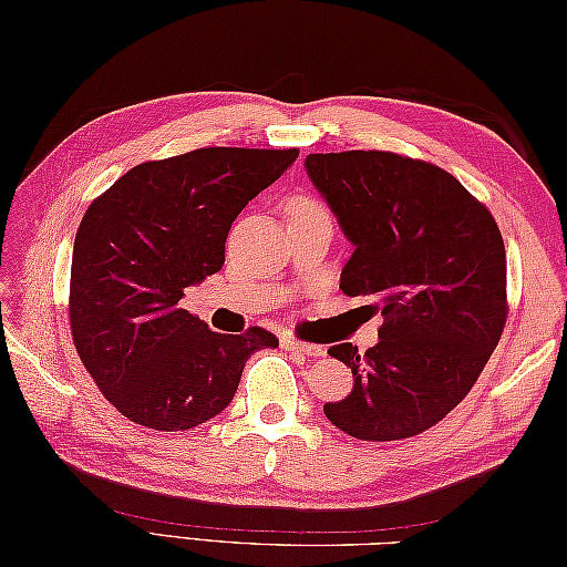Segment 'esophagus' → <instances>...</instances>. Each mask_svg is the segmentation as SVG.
Instances as JSON below:
<instances>
[{
  "mask_svg": "<svg viewBox=\"0 0 567 567\" xmlns=\"http://www.w3.org/2000/svg\"><path fill=\"white\" fill-rule=\"evenodd\" d=\"M282 348H285V351H295V353H302V355H323V353H327V348L319 346V343H305V341L290 339V336H285V339H282Z\"/></svg>",
  "mask_w": 567,
  "mask_h": 567,
  "instance_id": "esophagus-1",
  "label": "esophagus"
}]
</instances>
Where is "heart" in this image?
Masks as SVG:
<instances>
[{"mask_svg":"<svg viewBox=\"0 0 567 567\" xmlns=\"http://www.w3.org/2000/svg\"><path fill=\"white\" fill-rule=\"evenodd\" d=\"M295 212H321V207H319V204H317L315 199L299 197V199H295V204H292V214H295Z\"/></svg>","mask_w":567,"mask_h":567,"instance_id":"1","label":"heart"}]
</instances>
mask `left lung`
I'll use <instances>...</instances> for the list:
<instances>
[{
  "instance_id": "8db88e82",
  "label": "left lung",
  "mask_w": 567,
  "mask_h": 567,
  "mask_svg": "<svg viewBox=\"0 0 567 567\" xmlns=\"http://www.w3.org/2000/svg\"><path fill=\"white\" fill-rule=\"evenodd\" d=\"M311 185L327 199L353 256L348 297H378L380 341L365 353L336 343L353 390L323 414L348 436L400 441L441 421L473 390L507 321L499 228L441 167L388 151L311 153Z\"/></svg>"
}]
</instances>
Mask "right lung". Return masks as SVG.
Segmentation results:
<instances>
[{"instance_id": "add662e5", "label": "right lung", "mask_w": 567, "mask_h": 567, "mask_svg": "<svg viewBox=\"0 0 567 567\" xmlns=\"http://www.w3.org/2000/svg\"><path fill=\"white\" fill-rule=\"evenodd\" d=\"M299 151L197 148L141 163L90 204L72 248L70 329L102 394L126 419L187 431L231 404L270 331L216 333L177 302L221 270L228 228Z\"/></svg>"}]
</instances>
